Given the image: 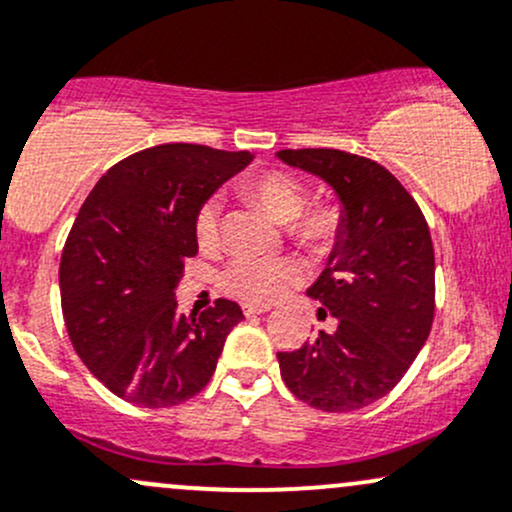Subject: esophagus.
<instances>
[{"label": "esophagus", "instance_id": "34e87169", "mask_svg": "<svg viewBox=\"0 0 512 512\" xmlns=\"http://www.w3.org/2000/svg\"><path fill=\"white\" fill-rule=\"evenodd\" d=\"M269 306H262V303H243L245 316H260V313H267Z\"/></svg>", "mask_w": 512, "mask_h": 512}]
</instances>
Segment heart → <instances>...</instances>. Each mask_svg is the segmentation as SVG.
Segmentation results:
<instances>
[{
	"instance_id": "obj_1",
	"label": "heart",
	"mask_w": 512,
	"mask_h": 512,
	"mask_svg": "<svg viewBox=\"0 0 512 512\" xmlns=\"http://www.w3.org/2000/svg\"><path fill=\"white\" fill-rule=\"evenodd\" d=\"M240 194L260 206L277 223H284L286 235L308 250H328L338 240L345 213L338 201H311L308 187L296 174L286 170H265L247 174L238 182ZM221 204L209 199L194 218V238L201 250H213L221 243ZM303 269L291 257L238 255L221 272V286L230 296L267 303L284 296L301 282Z\"/></svg>"
}]
</instances>
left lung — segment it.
<instances>
[{
	"instance_id": "1",
	"label": "left lung",
	"mask_w": 512,
	"mask_h": 512,
	"mask_svg": "<svg viewBox=\"0 0 512 512\" xmlns=\"http://www.w3.org/2000/svg\"><path fill=\"white\" fill-rule=\"evenodd\" d=\"M340 196L345 221L308 296L338 318L294 352H277L284 384L325 413L359 411L386 396L418 357L435 318V250L428 221L393 174L333 148L279 150Z\"/></svg>"
}]
</instances>
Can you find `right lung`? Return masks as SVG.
Here are the masks:
<instances>
[{"instance_id": "obj_1", "label": "right lung", "mask_w": 512, "mask_h": 512, "mask_svg": "<svg viewBox=\"0 0 512 512\" xmlns=\"http://www.w3.org/2000/svg\"><path fill=\"white\" fill-rule=\"evenodd\" d=\"M250 160L245 150L155 145L116 162L84 199L60 257V303L75 352L123 401L179 406L216 372L243 311L216 299L184 318L174 286L199 252L196 211Z\"/></svg>"}]
</instances>
